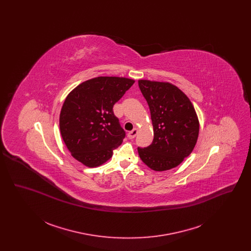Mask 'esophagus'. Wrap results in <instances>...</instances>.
<instances>
[{"label":"esophagus","instance_id":"obj_1","mask_svg":"<svg viewBox=\"0 0 251 251\" xmlns=\"http://www.w3.org/2000/svg\"><path fill=\"white\" fill-rule=\"evenodd\" d=\"M137 131H138V130H137L136 128H134L132 131H129V132H128V137H129L130 139L134 138V137H135V135L137 134Z\"/></svg>","mask_w":251,"mask_h":251}]
</instances>
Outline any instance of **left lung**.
<instances>
[{
  "label": "left lung",
  "instance_id": "obj_1",
  "mask_svg": "<svg viewBox=\"0 0 251 251\" xmlns=\"http://www.w3.org/2000/svg\"><path fill=\"white\" fill-rule=\"evenodd\" d=\"M153 126V141L137 148L138 154L154 171H165L190 155L199 136L200 122L190 100L176 85L166 82L139 80Z\"/></svg>",
  "mask_w": 251,
  "mask_h": 251
}]
</instances>
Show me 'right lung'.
Here are the masks:
<instances>
[{"instance_id":"add662e5","label":"right lung","mask_w":251,"mask_h":251,"mask_svg":"<svg viewBox=\"0 0 251 251\" xmlns=\"http://www.w3.org/2000/svg\"><path fill=\"white\" fill-rule=\"evenodd\" d=\"M134 83L124 77L100 76L76 86L61 109L60 132L72 155L83 165L104 164L121 145L125 131L113 106Z\"/></svg>"}]
</instances>
